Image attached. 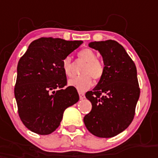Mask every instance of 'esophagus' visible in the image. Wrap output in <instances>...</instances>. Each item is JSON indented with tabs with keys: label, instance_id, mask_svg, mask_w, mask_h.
<instances>
[{
	"label": "esophagus",
	"instance_id": "1",
	"mask_svg": "<svg viewBox=\"0 0 158 158\" xmlns=\"http://www.w3.org/2000/svg\"><path fill=\"white\" fill-rule=\"evenodd\" d=\"M79 98H80V100H82V99H84V98H85L84 93H82V92L79 91Z\"/></svg>",
	"mask_w": 158,
	"mask_h": 158
}]
</instances>
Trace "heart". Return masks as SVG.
Segmentation results:
<instances>
[{"label":"heart","mask_w":158,"mask_h":158,"mask_svg":"<svg viewBox=\"0 0 158 158\" xmlns=\"http://www.w3.org/2000/svg\"><path fill=\"white\" fill-rule=\"evenodd\" d=\"M78 57L86 64L83 67L81 74L83 75L74 77L69 80V84L79 91H84L90 88L93 84L92 77L94 81H100L105 73V64L102 61L97 59V54L90 48H84L78 52ZM61 68L67 77H71L72 62L69 56L64 57L62 60Z\"/></svg>","instance_id":"b5f03b06"}]
</instances>
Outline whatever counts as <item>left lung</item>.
Here are the masks:
<instances>
[{
  "label": "left lung",
  "mask_w": 158,
  "mask_h": 158,
  "mask_svg": "<svg viewBox=\"0 0 158 158\" xmlns=\"http://www.w3.org/2000/svg\"><path fill=\"white\" fill-rule=\"evenodd\" d=\"M89 46L101 53L105 73L95 89L85 94L92 110L84 116V122L95 136L114 137L135 117L140 94L137 69L125 48L115 41L92 42Z\"/></svg>",
  "instance_id": "8db88e82"
}]
</instances>
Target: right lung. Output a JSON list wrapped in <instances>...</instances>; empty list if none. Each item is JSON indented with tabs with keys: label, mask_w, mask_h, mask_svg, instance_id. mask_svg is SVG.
<instances>
[{
	"label": "right lung",
	"mask_w": 158,
	"mask_h": 158,
	"mask_svg": "<svg viewBox=\"0 0 158 158\" xmlns=\"http://www.w3.org/2000/svg\"><path fill=\"white\" fill-rule=\"evenodd\" d=\"M82 43L38 38L19 60L15 97L21 121L32 132L42 135L54 132L64 110L79 101L76 89L66 87L61 62Z\"/></svg>",
	"instance_id": "add662e5"
}]
</instances>
